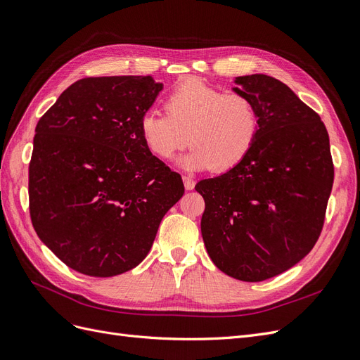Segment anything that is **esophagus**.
Masks as SVG:
<instances>
[{
	"label": "esophagus",
	"instance_id": "obj_1",
	"mask_svg": "<svg viewBox=\"0 0 360 360\" xmlns=\"http://www.w3.org/2000/svg\"><path fill=\"white\" fill-rule=\"evenodd\" d=\"M182 181H184V185H185V188H187V190H193V188H194L195 182H194V179H193L191 176L184 175V176H182Z\"/></svg>",
	"mask_w": 360,
	"mask_h": 360
}]
</instances>
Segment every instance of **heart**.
<instances>
[{"label":"heart","mask_w":360,"mask_h":360,"mask_svg":"<svg viewBox=\"0 0 360 360\" xmlns=\"http://www.w3.org/2000/svg\"><path fill=\"white\" fill-rule=\"evenodd\" d=\"M165 110L142 115V141L161 160L172 158L190 141V153L179 161L185 169H233L248 155L259 133L257 109L248 96L224 92L200 79H187L173 88Z\"/></svg>","instance_id":"heart-1"}]
</instances>
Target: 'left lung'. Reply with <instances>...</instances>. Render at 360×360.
Listing matches in <instances>:
<instances>
[{"label":"left lung","instance_id":"8db88e82","mask_svg":"<svg viewBox=\"0 0 360 360\" xmlns=\"http://www.w3.org/2000/svg\"><path fill=\"white\" fill-rule=\"evenodd\" d=\"M235 92L256 104L259 133L248 155L197 182L202 236L219 271L257 283L302 260L321 233L333 184L329 134L319 115L280 80L239 76Z\"/></svg>","mask_w":360,"mask_h":360}]
</instances>
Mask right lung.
I'll return each mask as SVG.
<instances>
[{"instance_id":"add662e5","label":"right lung","mask_w":360,"mask_h":360,"mask_svg":"<svg viewBox=\"0 0 360 360\" xmlns=\"http://www.w3.org/2000/svg\"><path fill=\"white\" fill-rule=\"evenodd\" d=\"M161 89L150 76L85 77L37 122L30 215L68 268L101 278L136 268L182 197L181 175L149 153L139 130Z\"/></svg>"}]
</instances>
